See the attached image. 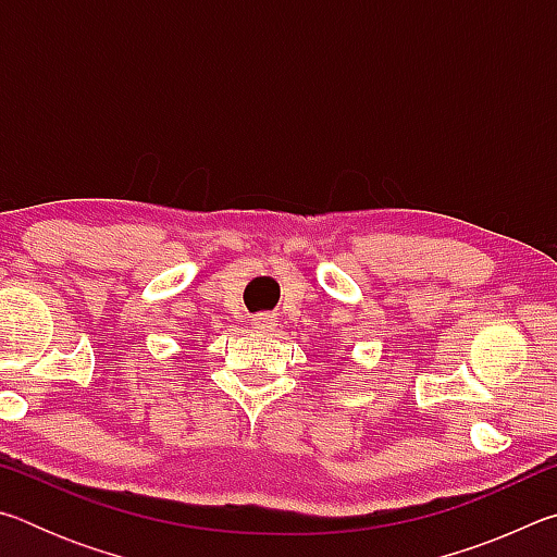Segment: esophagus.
I'll list each match as a JSON object with an SVG mask.
<instances>
[{
    "mask_svg": "<svg viewBox=\"0 0 557 557\" xmlns=\"http://www.w3.org/2000/svg\"><path fill=\"white\" fill-rule=\"evenodd\" d=\"M252 326H256L262 334H270V332H275L277 319H275V314H256V319H252Z\"/></svg>",
    "mask_w": 557,
    "mask_h": 557,
    "instance_id": "obj_1",
    "label": "esophagus"
}]
</instances>
